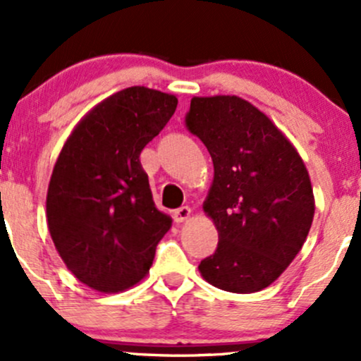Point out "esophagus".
I'll list each match as a JSON object with an SVG mask.
<instances>
[{
	"mask_svg": "<svg viewBox=\"0 0 361 361\" xmlns=\"http://www.w3.org/2000/svg\"><path fill=\"white\" fill-rule=\"evenodd\" d=\"M172 216H173V220H176L177 224L184 222V220H188L189 216H191V208H189V207H180V208H177V210L172 213Z\"/></svg>",
	"mask_w": 361,
	"mask_h": 361,
	"instance_id": "esophagus-1",
	"label": "esophagus"
}]
</instances>
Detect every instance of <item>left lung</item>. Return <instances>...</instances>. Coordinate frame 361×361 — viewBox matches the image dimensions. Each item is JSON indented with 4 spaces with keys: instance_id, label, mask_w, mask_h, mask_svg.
<instances>
[{
    "instance_id": "obj_1",
    "label": "left lung",
    "mask_w": 361,
    "mask_h": 361,
    "mask_svg": "<svg viewBox=\"0 0 361 361\" xmlns=\"http://www.w3.org/2000/svg\"><path fill=\"white\" fill-rule=\"evenodd\" d=\"M185 127L213 161L203 210L219 244L197 269L228 293L265 289L300 253L312 227L308 170L272 120L238 96L192 98Z\"/></svg>"
}]
</instances>
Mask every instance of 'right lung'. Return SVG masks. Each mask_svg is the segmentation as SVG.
I'll use <instances>...</instances> for the list:
<instances>
[{"instance_id": "1", "label": "right lung", "mask_w": 361, "mask_h": 361, "mask_svg": "<svg viewBox=\"0 0 361 361\" xmlns=\"http://www.w3.org/2000/svg\"><path fill=\"white\" fill-rule=\"evenodd\" d=\"M177 108L173 94L127 87L96 104L60 151L46 216L67 269L99 293L137 284L172 219L154 207L139 154Z\"/></svg>"}]
</instances>
